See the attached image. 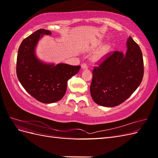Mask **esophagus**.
Here are the masks:
<instances>
[{
	"mask_svg": "<svg viewBox=\"0 0 158 158\" xmlns=\"http://www.w3.org/2000/svg\"><path fill=\"white\" fill-rule=\"evenodd\" d=\"M88 66L86 63H83L82 64V69H88Z\"/></svg>",
	"mask_w": 158,
	"mask_h": 158,
	"instance_id": "obj_1",
	"label": "esophagus"
}]
</instances>
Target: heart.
<instances>
[{"instance_id":"obj_1","label":"heart","mask_w":158,"mask_h":158,"mask_svg":"<svg viewBox=\"0 0 158 158\" xmlns=\"http://www.w3.org/2000/svg\"><path fill=\"white\" fill-rule=\"evenodd\" d=\"M106 54V50H103L102 51H100L99 52H98V53L96 55H95V59L96 60H100L101 59H102V58Z\"/></svg>"}]
</instances>
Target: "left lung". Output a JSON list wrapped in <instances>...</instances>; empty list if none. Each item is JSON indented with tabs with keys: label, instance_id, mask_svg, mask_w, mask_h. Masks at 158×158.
I'll list each match as a JSON object with an SVG mask.
<instances>
[{
	"label": "left lung",
	"instance_id": "obj_1",
	"mask_svg": "<svg viewBox=\"0 0 158 158\" xmlns=\"http://www.w3.org/2000/svg\"><path fill=\"white\" fill-rule=\"evenodd\" d=\"M127 51H113L93 69L90 94L94 101L104 107H115L127 100L139 86L144 76L141 49L131 37Z\"/></svg>",
	"mask_w": 158,
	"mask_h": 158
}]
</instances>
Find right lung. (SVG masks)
I'll use <instances>...</instances> for the list:
<instances>
[{
  "instance_id": "obj_1",
  "label": "right lung",
  "mask_w": 158,
  "mask_h": 158,
  "mask_svg": "<svg viewBox=\"0 0 158 158\" xmlns=\"http://www.w3.org/2000/svg\"><path fill=\"white\" fill-rule=\"evenodd\" d=\"M44 29L35 31L23 40L19 47L16 61V74L26 92L37 101L51 103L64 95L68 80L77 74L80 66L60 63H43L35 55V47L43 35H51Z\"/></svg>"
}]
</instances>
